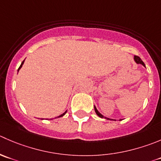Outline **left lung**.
Returning a JSON list of instances; mask_svg holds the SVG:
<instances>
[{"instance_id":"1","label":"left lung","mask_w":161,"mask_h":161,"mask_svg":"<svg viewBox=\"0 0 161 161\" xmlns=\"http://www.w3.org/2000/svg\"><path fill=\"white\" fill-rule=\"evenodd\" d=\"M134 59H135V62H136L137 64H142L143 66H144V67H146V66H145V64H144V62H143L142 60H141V58H140L139 57H138V56H135V58H134ZM94 110H95V112H96V113H97V115L98 116H99V117H101V118H105V119H109L108 118H106V117H104V115H101V114L99 112H98V111H97V109L96 108V107H94Z\"/></svg>"}]
</instances>
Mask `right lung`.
<instances>
[{
  "mask_svg": "<svg viewBox=\"0 0 161 161\" xmlns=\"http://www.w3.org/2000/svg\"><path fill=\"white\" fill-rule=\"evenodd\" d=\"M24 60H23V62H22L21 65H20V66H19V69H18V71H19V69H20V68H22V66H23V63H24ZM66 112H64V113H63V114H62V115H60V116H58V117H61V116H63V115H64V114H65V113H66Z\"/></svg>",
  "mask_w": 161,
  "mask_h": 161,
  "instance_id": "right-lung-1",
  "label": "right lung"
}]
</instances>
